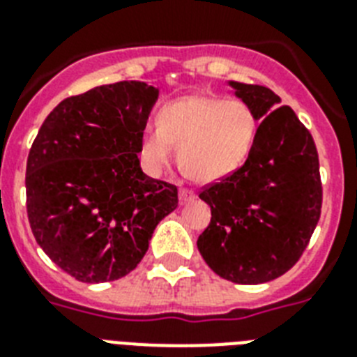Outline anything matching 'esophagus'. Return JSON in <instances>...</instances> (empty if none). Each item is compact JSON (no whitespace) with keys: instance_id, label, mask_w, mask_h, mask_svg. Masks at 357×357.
<instances>
[{"instance_id":"34e87169","label":"esophagus","mask_w":357,"mask_h":357,"mask_svg":"<svg viewBox=\"0 0 357 357\" xmlns=\"http://www.w3.org/2000/svg\"><path fill=\"white\" fill-rule=\"evenodd\" d=\"M196 198V192L190 189H179V204H189Z\"/></svg>"}]
</instances>
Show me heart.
I'll return each mask as SVG.
<instances>
[{
  "instance_id": "obj_1",
  "label": "heart",
  "mask_w": 357,
  "mask_h": 357,
  "mask_svg": "<svg viewBox=\"0 0 357 357\" xmlns=\"http://www.w3.org/2000/svg\"><path fill=\"white\" fill-rule=\"evenodd\" d=\"M259 129L257 114L243 100L178 98L165 103L157 123H146L139 155L151 174L162 172L178 146V161L190 178L211 183L228 178L248 159Z\"/></svg>"
}]
</instances>
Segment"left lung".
<instances>
[{
	"label": "left lung",
	"mask_w": 357,
	"mask_h": 357,
	"mask_svg": "<svg viewBox=\"0 0 357 357\" xmlns=\"http://www.w3.org/2000/svg\"><path fill=\"white\" fill-rule=\"evenodd\" d=\"M261 120L248 159L200 192L211 222L198 250L218 276L255 285L276 280L300 259L321 218L322 183L313 137L280 96L229 81Z\"/></svg>",
	"instance_id": "obj_1"
}]
</instances>
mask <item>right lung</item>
I'll use <instances>...</instances> for the list:
<instances>
[{"instance_id": "1", "label": "right lung", "mask_w": 357, "mask_h": 357, "mask_svg": "<svg viewBox=\"0 0 357 357\" xmlns=\"http://www.w3.org/2000/svg\"><path fill=\"white\" fill-rule=\"evenodd\" d=\"M159 91L120 81L70 96L47 114L25 170L27 217L50 259L85 283L139 265L178 207L176 185L146 176L139 140Z\"/></svg>"}]
</instances>
